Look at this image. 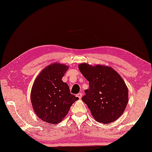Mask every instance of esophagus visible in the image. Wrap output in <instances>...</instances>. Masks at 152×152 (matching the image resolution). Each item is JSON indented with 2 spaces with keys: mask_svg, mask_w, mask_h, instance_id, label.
I'll use <instances>...</instances> for the list:
<instances>
[{
  "mask_svg": "<svg viewBox=\"0 0 152 152\" xmlns=\"http://www.w3.org/2000/svg\"><path fill=\"white\" fill-rule=\"evenodd\" d=\"M76 96H78V97L80 99H82V93H78V94L76 95Z\"/></svg>",
  "mask_w": 152,
  "mask_h": 152,
  "instance_id": "1",
  "label": "esophagus"
}]
</instances>
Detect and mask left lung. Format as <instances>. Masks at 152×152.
Here are the masks:
<instances>
[{
    "mask_svg": "<svg viewBox=\"0 0 152 152\" xmlns=\"http://www.w3.org/2000/svg\"><path fill=\"white\" fill-rule=\"evenodd\" d=\"M89 88L82 97L96 121L110 124L124 113L128 103V89L120 75L112 68L88 63L78 65Z\"/></svg>",
    "mask_w": 152,
    "mask_h": 152,
    "instance_id": "obj_1",
    "label": "left lung"
}]
</instances>
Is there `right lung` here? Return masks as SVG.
I'll list each match as a JSON object with an SVG mask.
<instances>
[{
    "mask_svg": "<svg viewBox=\"0 0 152 152\" xmlns=\"http://www.w3.org/2000/svg\"><path fill=\"white\" fill-rule=\"evenodd\" d=\"M68 69L65 64H51L34 80L31 93L32 106L35 114L45 122L60 123L78 99L71 94L69 86L62 80Z\"/></svg>",
    "mask_w": 152,
    "mask_h": 152,
    "instance_id": "add662e5",
    "label": "right lung"
}]
</instances>
